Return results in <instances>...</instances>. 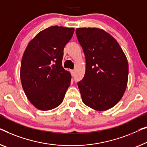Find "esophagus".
Instances as JSON below:
<instances>
[{
	"mask_svg": "<svg viewBox=\"0 0 147 147\" xmlns=\"http://www.w3.org/2000/svg\"><path fill=\"white\" fill-rule=\"evenodd\" d=\"M71 73L72 76H73L74 75V70H71Z\"/></svg>",
	"mask_w": 147,
	"mask_h": 147,
	"instance_id": "1",
	"label": "esophagus"
}]
</instances>
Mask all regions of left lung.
<instances>
[{"instance_id": "left-lung-1", "label": "left lung", "mask_w": 147, "mask_h": 147, "mask_svg": "<svg viewBox=\"0 0 147 147\" xmlns=\"http://www.w3.org/2000/svg\"><path fill=\"white\" fill-rule=\"evenodd\" d=\"M86 58V71L78 82L84 104L105 111L117 104L125 91L129 65L117 41L104 30L96 28L76 30Z\"/></svg>"}]
</instances>
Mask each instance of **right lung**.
Segmentation results:
<instances>
[{"label":"right lung","instance_id":"obj_1","mask_svg":"<svg viewBox=\"0 0 147 147\" xmlns=\"http://www.w3.org/2000/svg\"><path fill=\"white\" fill-rule=\"evenodd\" d=\"M73 28L51 26L28 43L21 62L20 79L30 102L40 110L62 103L71 74L62 66L63 50L73 37Z\"/></svg>","mask_w":147,"mask_h":147}]
</instances>
